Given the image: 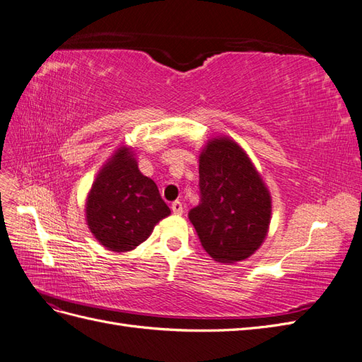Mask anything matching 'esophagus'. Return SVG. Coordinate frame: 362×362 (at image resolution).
I'll return each mask as SVG.
<instances>
[{
	"label": "esophagus",
	"instance_id": "34e87169",
	"mask_svg": "<svg viewBox=\"0 0 362 362\" xmlns=\"http://www.w3.org/2000/svg\"><path fill=\"white\" fill-rule=\"evenodd\" d=\"M172 211H173V214H182L184 213V208H182V202H180V201H173L172 202Z\"/></svg>",
	"mask_w": 362,
	"mask_h": 362
}]
</instances>
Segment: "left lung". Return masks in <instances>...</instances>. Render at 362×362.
Instances as JSON below:
<instances>
[{"label": "left lung", "mask_w": 362, "mask_h": 362, "mask_svg": "<svg viewBox=\"0 0 362 362\" xmlns=\"http://www.w3.org/2000/svg\"><path fill=\"white\" fill-rule=\"evenodd\" d=\"M199 205L189 218L201 245L218 262L250 257L270 223V194L235 141L213 139L199 157Z\"/></svg>", "instance_id": "obj_1"}]
</instances>
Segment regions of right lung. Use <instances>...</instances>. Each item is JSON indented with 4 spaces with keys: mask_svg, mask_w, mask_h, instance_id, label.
<instances>
[{
    "mask_svg": "<svg viewBox=\"0 0 362 362\" xmlns=\"http://www.w3.org/2000/svg\"><path fill=\"white\" fill-rule=\"evenodd\" d=\"M86 213L98 242L110 250L127 252L144 243L170 210L157 184L140 173L131 152L122 148L96 177Z\"/></svg>",
    "mask_w": 362,
    "mask_h": 362,
    "instance_id": "add662e5",
    "label": "right lung"
}]
</instances>
